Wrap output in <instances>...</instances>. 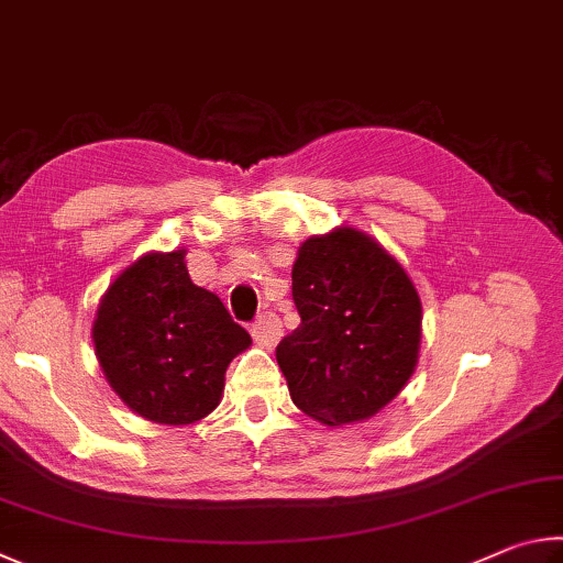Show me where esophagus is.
<instances>
[{
    "instance_id": "1",
    "label": "esophagus",
    "mask_w": 563,
    "mask_h": 563,
    "mask_svg": "<svg viewBox=\"0 0 563 563\" xmlns=\"http://www.w3.org/2000/svg\"><path fill=\"white\" fill-rule=\"evenodd\" d=\"M282 333H284L282 321H279V317H274L272 311L262 313V317L256 319L254 327H252V336L262 349L276 346V343H279V339H282Z\"/></svg>"
}]
</instances>
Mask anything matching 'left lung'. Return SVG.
<instances>
[{
    "instance_id": "obj_1",
    "label": "left lung",
    "mask_w": 563,
    "mask_h": 563,
    "mask_svg": "<svg viewBox=\"0 0 563 563\" xmlns=\"http://www.w3.org/2000/svg\"><path fill=\"white\" fill-rule=\"evenodd\" d=\"M299 329L276 346L294 406L329 428L376 416L418 366L422 303L402 264L356 227L303 240L291 266Z\"/></svg>"
}]
</instances>
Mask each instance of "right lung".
Listing matches in <instances>:
<instances>
[{
    "mask_svg": "<svg viewBox=\"0 0 563 563\" xmlns=\"http://www.w3.org/2000/svg\"><path fill=\"white\" fill-rule=\"evenodd\" d=\"M187 250L147 252L98 301L91 339L108 386L135 416L192 426L220 406L224 373L252 346L220 297L192 284Z\"/></svg>",
    "mask_w": 563,
    "mask_h": 563,
    "instance_id": "1",
    "label": "right lung"
}]
</instances>
